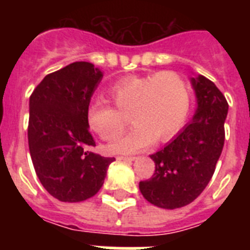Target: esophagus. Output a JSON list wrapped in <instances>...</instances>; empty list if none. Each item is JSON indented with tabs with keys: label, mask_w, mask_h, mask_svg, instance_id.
I'll use <instances>...</instances> for the list:
<instances>
[{
	"label": "esophagus",
	"mask_w": 250,
	"mask_h": 250,
	"mask_svg": "<svg viewBox=\"0 0 250 250\" xmlns=\"http://www.w3.org/2000/svg\"><path fill=\"white\" fill-rule=\"evenodd\" d=\"M119 161H127V162H132V161L136 160V157H125V156H119L118 157Z\"/></svg>",
	"instance_id": "esophagus-1"
}]
</instances>
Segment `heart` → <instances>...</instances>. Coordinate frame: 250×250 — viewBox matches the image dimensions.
<instances>
[{
    "label": "heart",
    "instance_id": "b5f03b06",
    "mask_svg": "<svg viewBox=\"0 0 250 250\" xmlns=\"http://www.w3.org/2000/svg\"><path fill=\"white\" fill-rule=\"evenodd\" d=\"M109 94L117 107L104 100H94L86 107L90 128L104 140H114L128 122L125 115L135 123L129 132L110 144L111 153H133L153 140H168L189 113V85L175 72L128 76L110 86Z\"/></svg>",
    "mask_w": 250,
    "mask_h": 250
}]
</instances>
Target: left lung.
Segmentation results:
<instances>
[{"label":"left lung","mask_w":250,"mask_h":250,"mask_svg":"<svg viewBox=\"0 0 250 250\" xmlns=\"http://www.w3.org/2000/svg\"><path fill=\"white\" fill-rule=\"evenodd\" d=\"M196 96L192 121L150 158L156 171L140 182L146 201L162 209L188 205L202 193L215 171L223 144L229 104L217 85L202 75L190 78Z\"/></svg>","instance_id":"1"}]
</instances>
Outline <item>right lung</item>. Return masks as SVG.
<instances>
[{
	"mask_svg": "<svg viewBox=\"0 0 250 250\" xmlns=\"http://www.w3.org/2000/svg\"><path fill=\"white\" fill-rule=\"evenodd\" d=\"M104 72L89 62H74L42 79L29 97L28 145L36 175L53 197L80 202L101 189L115 158L96 146L86 107Z\"/></svg>",
	"mask_w": 250,
	"mask_h": 250,
	"instance_id": "1",
	"label": "right lung"
}]
</instances>
